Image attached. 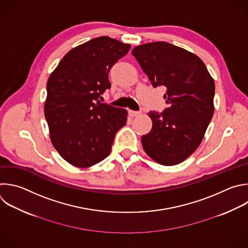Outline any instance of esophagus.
Returning a JSON list of instances; mask_svg holds the SVG:
<instances>
[{
  "label": "esophagus",
  "mask_w": 248,
  "mask_h": 248,
  "mask_svg": "<svg viewBox=\"0 0 248 248\" xmlns=\"http://www.w3.org/2000/svg\"><path fill=\"white\" fill-rule=\"evenodd\" d=\"M140 114H141V113L138 112V111H131V110L128 111V115H129L130 117H136V116H139Z\"/></svg>",
  "instance_id": "34e87169"
}]
</instances>
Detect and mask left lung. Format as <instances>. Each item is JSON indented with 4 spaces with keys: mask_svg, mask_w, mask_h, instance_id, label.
Masks as SVG:
<instances>
[{
    "mask_svg": "<svg viewBox=\"0 0 248 248\" xmlns=\"http://www.w3.org/2000/svg\"><path fill=\"white\" fill-rule=\"evenodd\" d=\"M136 58L152 86H164L167 108L148 113L151 131L141 138L146 154L162 166H175L200 146L214 113V79L196 54L167 42L135 46Z\"/></svg>",
    "mask_w": 248,
    "mask_h": 248,
    "instance_id": "left-lung-1",
    "label": "left lung"
}]
</instances>
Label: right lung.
<instances>
[{
	"label": "right lung",
	"mask_w": 248,
	"mask_h": 248,
	"mask_svg": "<svg viewBox=\"0 0 248 248\" xmlns=\"http://www.w3.org/2000/svg\"><path fill=\"white\" fill-rule=\"evenodd\" d=\"M130 45L98 37L72 48L50 74L45 117L59 155L72 166L90 168L107 157L127 111L98 99L111 88L109 72Z\"/></svg>",
	"instance_id": "obj_1"
}]
</instances>
